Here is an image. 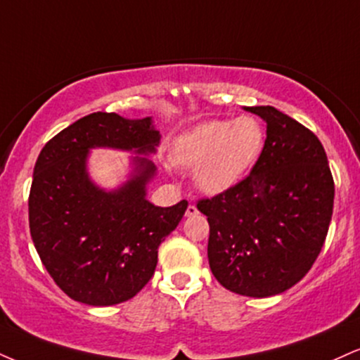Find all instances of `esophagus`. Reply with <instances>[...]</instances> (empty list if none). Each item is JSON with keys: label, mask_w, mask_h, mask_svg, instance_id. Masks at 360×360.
I'll return each mask as SVG.
<instances>
[{"label": "esophagus", "mask_w": 360, "mask_h": 360, "mask_svg": "<svg viewBox=\"0 0 360 360\" xmlns=\"http://www.w3.org/2000/svg\"><path fill=\"white\" fill-rule=\"evenodd\" d=\"M198 213H199L198 207L194 206V205H189L188 210H186V216H188V218H191V216H196Z\"/></svg>", "instance_id": "1"}]
</instances>
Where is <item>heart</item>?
<instances>
[{"label":"heart","mask_w":360,"mask_h":360,"mask_svg":"<svg viewBox=\"0 0 360 360\" xmlns=\"http://www.w3.org/2000/svg\"><path fill=\"white\" fill-rule=\"evenodd\" d=\"M265 129L251 115L207 120L176 137L172 161L194 169V184L210 196L235 188L262 155Z\"/></svg>","instance_id":"1"}]
</instances>
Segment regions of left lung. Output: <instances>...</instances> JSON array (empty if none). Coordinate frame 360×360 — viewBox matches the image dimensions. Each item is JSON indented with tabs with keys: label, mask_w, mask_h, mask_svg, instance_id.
Segmentation results:
<instances>
[{
	"label": "left lung",
	"mask_w": 360,
	"mask_h": 360,
	"mask_svg": "<svg viewBox=\"0 0 360 360\" xmlns=\"http://www.w3.org/2000/svg\"><path fill=\"white\" fill-rule=\"evenodd\" d=\"M266 122L250 176L201 199L214 278L238 295L265 298L298 283L317 259L333 210V179L314 132L275 107H243Z\"/></svg>",
	"instance_id": "1"
}]
</instances>
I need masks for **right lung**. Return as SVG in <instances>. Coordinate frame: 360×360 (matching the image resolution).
<instances>
[{
    "label": "right lung",
    "instance_id": "add662e5",
    "mask_svg": "<svg viewBox=\"0 0 360 360\" xmlns=\"http://www.w3.org/2000/svg\"><path fill=\"white\" fill-rule=\"evenodd\" d=\"M161 132L153 117L125 119L95 112L45 144L28 199L32 240L55 283L75 302L107 307L137 295L154 275L158 248L188 210L155 206L147 186ZM92 148L132 152L128 181L101 188L88 174Z\"/></svg>",
    "mask_w": 360,
    "mask_h": 360
}]
</instances>
